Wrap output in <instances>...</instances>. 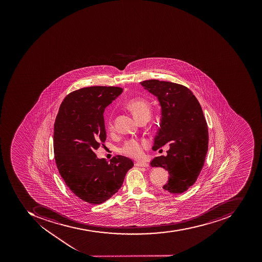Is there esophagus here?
Wrapping results in <instances>:
<instances>
[{"instance_id": "1", "label": "esophagus", "mask_w": 262, "mask_h": 262, "mask_svg": "<svg viewBox=\"0 0 262 262\" xmlns=\"http://www.w3.org/2000/svg\"><path fill=\"white\" fill-rule=\"evenodd\" d=\"M136 165L137 167H148V163H145V162H136Z\"/></svg>"}]
</instances>
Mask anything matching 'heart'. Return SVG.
<instances>
[{
    "instance_id": "heart-1",
    "label": "heart",
    "mask_w": 262,
    "mask_h": 262,
    "mask_svg": "<svg viewBox=\"0 0 262 262\" xmlns=\"http://www.w3.org/2000/svg\"><path fill=\"white\" fill-rule=\"evenodd\" d=\"M126 106L127 109L130 110L139 122L143 119H148L150 117V111H151L150 103L144 98L138 97V98L130 99L126 102ZM108 128L110 130L114 129V122L112 119H110L108 121ZM147 146H148L147 142L141 143L137 139H132L125 142L123 147L120 148V151L129 157L137 159L143 156V150Z\"/></svg>"
}]
</instances>
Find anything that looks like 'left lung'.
Returning <instances> with one entry per match:
<instances>
[{"mask_svg":"<svg viewBox=\"0 0 262 262\" xmlns=\"http://www.w3.org/2000/svg\"><path fill=\"white\" fill-rule=\"evenodd\" d=\"M141 84L161 105V123L152 149L158 150L167 143L170 147L167 156L156 157L150 165L168 171L163 189L184 192L196 181L208 151V125L201 104L191 90L181 84L157 79Z\"/></svg>","mask_w":262,"mask_h":262,"instance_id":"1","label":"left lung"}]
</instances>
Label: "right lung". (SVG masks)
I'll use <instances>...</instances> for the list:
<instances>
[{"mask_svg":"<svg viewBox=\"0 0 262 262\" xmlns=\"http://www.w3.org/2000/svg\"><path fill=\"white\" fill-rule=\"evenodd\" d=\"M122 92L118 86L81 88L66 97L56 116V165L67 187L89 204H102L113 196L134 166L125 156L108 162L95 153L106 141L104 110Z\"/></svg>","mask_w":262,"mask_h":262,"instance_id":"right-lung-1","label":"right lung"}]
</instances>
